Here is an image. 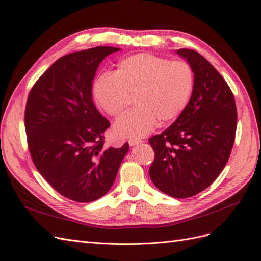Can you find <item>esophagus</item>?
Masks as SVG:
<instances>
[{"instance_id":"34e87169","label":"esophagus","mask_w":261,"mask_h":261,"mask_svg":"<svg viewBox=\"0 0 261 261\" xmlns=\"http://www.w3.org/2000/svg\"><path fill=\"white\" fill-rule=\"evenodd\" d=\"M140 142H141V140H139V139H129V140H128V143H129L130 146L137 145V144H139Z\"/></svg>"}]
</instances>
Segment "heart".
<instances>
[{
	"mask_svg": "<svg viewBox=\"0 0 261 261\" xmlns=\"http://www.w3.org/2000/svg\"><path fill=\"white\" fill-rule=\"evenodd\" d=\"M195 86L191 66L150 54L123 58L114 74H103L94 83V97L113 117L121 115L135 96L136 107L118 119L119 137L141 138L155 125L175 121L187 107Z\"/></svg>",
	"mask_w": 261,
	"mask_h": 261,
	"instance_id": "obj_1",
	"label": "heart"
}]
</instances>
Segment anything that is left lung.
Segmentation results:
<instances>
[{
    "mask_svg": "<svg viewBox=\"0 0 261 261\" xmlns=\"http://www.w3.org/2000/svg\"><path fill=\"white\" fill-rule=\"evenodd\" d=\"M176 54L191 66L195 86L176 121L148 140L155 153L148 174L162 192L189 198L209 187L225 167L237 113L229 86L204 57L190 49Z\"/></svg>",
    "mask_w": 261,
    "mask_h": 261,
    "instance_id": "left-lung-1",
    "label": "left lung"
}]
</instances>
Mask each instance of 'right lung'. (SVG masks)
<instances>
[{"label":"right lung","mask_w":261,"mask_h":261,"mask_svg":"<svg viewBox=\"0 0 261 261\" xmlns=\"http://www.w3.org/2000/svg\"><path fill=\"white\" fill-rule=\"evenodd\" d=\"M120 49L95 47L61 57L28 95L25 129L33 162L60 195L92 202L113 186L129 144L103 147L109 121L92 98L96 71Z\"/></svg>","instance_id":"1"}]
</instances>
